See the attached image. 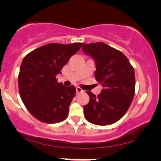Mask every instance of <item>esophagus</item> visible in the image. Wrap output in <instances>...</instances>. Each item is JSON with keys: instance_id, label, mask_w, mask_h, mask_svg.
Here are the masks:
<instances>
[{"instance_id": "34e87169", "label": "esophagus", "mask_w": 161, "mask_h": 161, "mask_svg": "<svg viewBox=\"0 0 161 161\" xmlns=\"http://www.w3.org/2000/svg\"><path fill=\"white\" fill-rule=\"evenodd\" d=\"M83 92V90H82L80 87H76V92H77V93H80V92Z\"/></svg>"}]
</instances>
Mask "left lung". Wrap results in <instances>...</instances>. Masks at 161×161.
<instances>
[{"label": "left lung", "mask_w": 161, "mask_h": 161, "mask_svg": "<svg viewBox=\"0 0 161 161\" xmlns=\"http://www.w3.org/2000/svg\"><path fill=\"white\" fill-rule=\"evenodd\" d=\"M82 51L96 63V80L103 90L96 96L90 91V102L84 106L85 118L97 125H109L127 112L135 95V71L120 50L104 43L82 44Z\"/></svg>", "instance_id": "8db88e82"}]
</instances>
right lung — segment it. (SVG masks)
Listing matches in <instances>:
<instances>
[{
	"label": "right lung",
	"instance_id": "add662e5",
	"mask_svg": "<svg viewBox=\"0 0 161 161\" xmlns=\"http://www.w3.org/2000/svg\"><path fill=\"white\" fill-rule=\"evenodd\" d=\"M82 45L48 43L22 60L18 78L19 94L27 110L39 121L53 124L67 118L75 87L59 83L56 75Z\"/></svg>",
	"mask_w": 161,
	"mask_h": 161
}]
</instances>
